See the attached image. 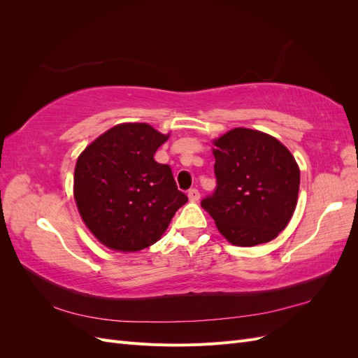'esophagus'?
Instances as JSON below:
<instances>
[{"instance_id":"obj_1","label":"esophagus","mask_w":358,"mask_h":358,"mask_svg":"<svg viewBox=\"0 0 358 358\" xmlns=\"http://www.w3.org/2000/svg\"><path fill=\"white\" fill-rule=\"evenodd\" d=\"M188 197H189V200H192V201H197V200L200 199V192H199V189H196V188H191V189L188 191Z\"/></svg>"}]
</instances>
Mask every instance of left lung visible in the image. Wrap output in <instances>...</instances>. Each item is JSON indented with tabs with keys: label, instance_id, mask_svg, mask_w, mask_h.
Wrapping results in <instances>:
<instances>
[{
	"label": "left lung",
	"instance_id": "obj_1",
	"mask_svg": "<svg viewBox=\"0 0 358 358\" xmlns=\"http://www.w3.org/2000/svg\"><path fill=\"white\" fill-rule=\"evenodd\" d=\"M216 189L201 200L220 233L237 246L266 243L296 209L300 170L275 137L234 128L215 140Z\"/></svg>",
	"mask_w": 358,
	"mask_h": 358
}]
</instances>
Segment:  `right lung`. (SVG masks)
<instances>
[{
    "instance_id": "right-lung-1",
    "label": "right lung",
    "mask_w": 358,
    "mask_h": 358,
    "mask_svg": "<svg viewBox=\"0 0 358 358\" xmlns=\"http://www.w3.org/2000/svg\"><path fill=\"white\" fill-rule=\"evenodd\" d=\"M167 137L148 124H121L78 158L76 204L103 245L125 252L154 245L188 201L170 166L154 159Z\"/></svg>"
}]
</instances>
